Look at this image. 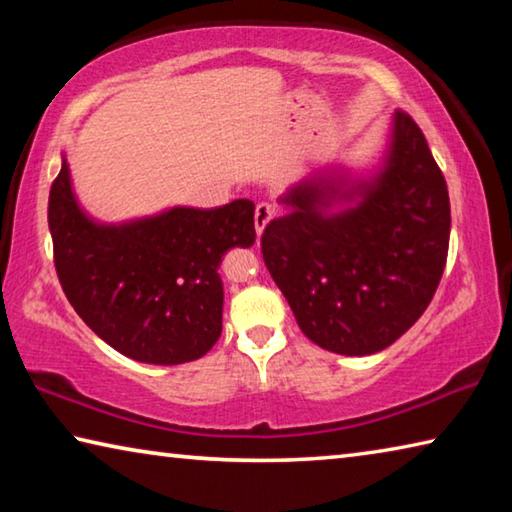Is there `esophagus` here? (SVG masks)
Wrapping results in <instances>:
<instances>
[{
  "instance_id": "34e87169",
  "label": "esophagus",
  "mask_w": 512,
  "mask_h": 512,
  "mask_svg": "<svg viewBox=\"0 0 512 512\" xmlns=\"http://www.w3.org/2000/svg\"><path fill=\"white\" fill-rule=\"evenodd\" d=\"M273 216H275V205L259 203L255 207V230H257V235H262L264 228H266L268 223H271Z\"/></svg>"
}]
</instances>
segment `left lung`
<instances>
[{"mask_svg":"<svg viewBox=\"0 0 512 512\" xmlns=\"http://www.w3.org/2000/svg\"><path fill=\"white\" fill-rule=\"evenodd\" d=\"M262 235L268 273L309 341L348 357L395 343L445 271L449 194L418 124L395 112L368 178L323 167L280 198Z\"/></svg>","mask_w":512,"mask_h":512,"instance_id":"obj_1","label":"left lung"}]
</instances>
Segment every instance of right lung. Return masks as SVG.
Returning a JSON list of instances; mask_svg holds the SVG:
<instances>
[{"mask_svg":"<svg viewBox=\"0 0 512 512\" xmlns=\"http://www.w3.org/2000/svg\"><path fill=\"white\" fill-rule=\"evenodd\" d=\"M255 203L171 207L126 223H99L76 201L69 164L49 192L54 264L69 305L110 348L142 363L201 359L223 327L219 266L255 244Z\"/></svg>","mask_w":512,"mask_h":512,"instance_id":"1","label":"right lung"}]
</instances>
